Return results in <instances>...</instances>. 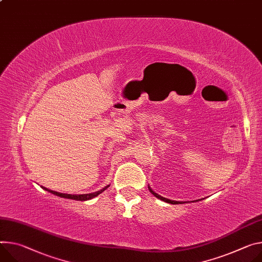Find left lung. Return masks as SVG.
Masks as SVG:
<instances>
[{
  "instance_id": "1",
  "label": "left lung",
  "mask_w": 262,
  "mask_h": 262,
  "mask_svg": "<svg viewBox=\"0 0 262 262\" xmlns=\"http://www.w3.org/2000/svg\"><path fill=\"white\" fill-rule=\"evenodd\" d=\"M148 189H149V191L157 198V199H159V200H161V201H163V202H165V203H168V204H172V205H179V204H185V203H187V202H179V201H172V200H169V199H166V198H163V196H161L160 194H158V193H156L154 190L150 188V186H148ZM199 201H202V199L201 200H196V201H194V202H199Z\"/></svg>"
}]
</instances>
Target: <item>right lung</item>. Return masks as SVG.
Instances as JSON below:
<instances>
[{
	"label": "right lung",
	"instance_id": "1",
	"mask_svg": "<svg viewBox=\"0 0 262 262\" xmlns=\"http://www.w3.org/2000/svg\"><path fill=\"white\" fill-rule=\"evenodd\" d=\"M43 190H46V191H48L54 195H57V196H60V198H63V199H69V200H75V201H89V200H92L94 198H96L97 195H99L100 193H102L104 190H106L110 185L103 187L102 189L98 190V191L96 192H92V193H86V194H67V193H60V192H56V191H53V190H50L48 188L46 187H42L40 186Z\"/></svg>",
	"mask_w": 262,
	"mask_h": 262
}]
</instances>
